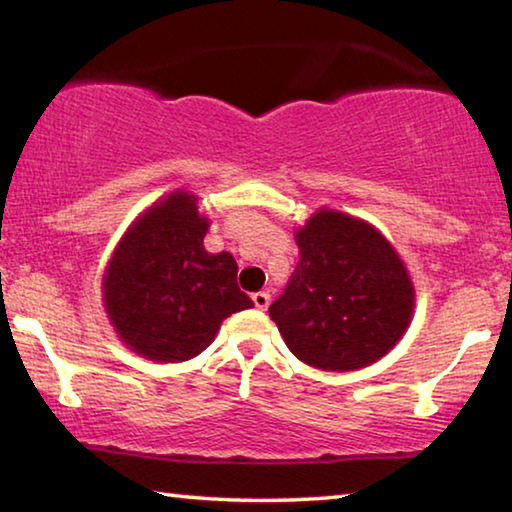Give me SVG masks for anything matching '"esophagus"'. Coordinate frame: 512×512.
<instances>
[{"label":"esophagus","instance_id":"obj_1","mask_svg":"<svg viewBox=\"0 0 512 512\" xmlns=\"http://www.w3.org/2000/svg\"><path fill=\"white\" fill-rule=\"evenodd\" d=\"M253 302H255L257 309H266L268 305H271V293H268V291H257V293H253Z\"/></svg>","mask_w":512,"mask_h":512}]
</instances>
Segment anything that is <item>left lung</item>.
Returning a JSON list of instances; mask_svg holds the SVG:
<instances>
[{
	"label": "left lung",
	"mask_w": 512,
	"mask_h": 512,
	"mask_svg": "<svg viewBox=\"0 0 512 512\" xmlns=\"http://www.w3.org/2000/svg\"><path fill=\"white\" fill-rule=\"evenodd\" d=\"M300 262L268 307L284 343L307 366L348 372L379 361L411 323L409 271L370 223L318 210L296 232Z\"/></svg>",
	"instance_id": "1"
}]
</instances>
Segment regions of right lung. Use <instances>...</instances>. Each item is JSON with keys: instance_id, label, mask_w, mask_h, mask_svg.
I'll list each match as a JSON object with an SVG mask.
<instances>
[{"instance_id": "right-lung-1", "label": "right lung", "mask_w": 512, "mask_h": 512, "mask_svg": "<svg viewBox=\"0 0 512 512\" xmlns=\"http://www.w3.org/2000/svg\"><path fill=\"white\" fill-rule=\"evenodd\" d=\"M196 203L192 194L173 192L149 207L119 241L103 277L112 327L151 361L196 357L225 318L253 307L237 287L235 257L203 248L210 221Z\"/></svg>"}]
</instances>
